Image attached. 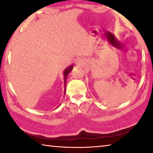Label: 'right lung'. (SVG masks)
<instances>
[{"label": "right lung", "mask_w": 153, "mask_h": 153, "mask_svg": "<svg viewBox=\"0 0 153 153\" xmlns=\"http://www.w3.org/2000/svg\"><path fill=\"white\" fill-rule=\"evenodd\" d=\"M72 69H73V66H70V67H69L68 68H67L65 70V71H64V77H65V85H66V84H65V82H66V79H67V76H68V74H69V72H70L71 70H72ZM65 87H66V86H65ZM65 90H66V89H65Z\"/></svg>", "instance_id": "add662e5"}]
</instances>
